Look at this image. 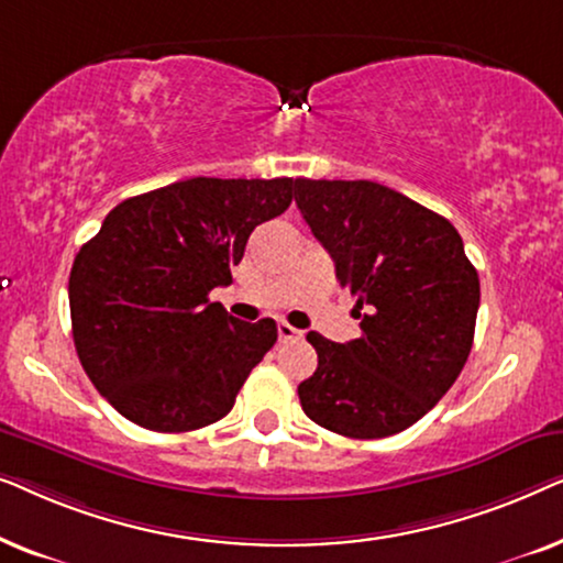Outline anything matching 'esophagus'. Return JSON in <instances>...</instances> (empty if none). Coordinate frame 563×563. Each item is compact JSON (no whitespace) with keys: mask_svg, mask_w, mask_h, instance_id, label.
<instances>
[{"mask_svg":"<svg viewBox=\"0 0 563 563\" xmlns=\"http://www.w3.org/2000/svg\"><path fill=\"white\" fill-rule=\"evenodd\" d=\"M276 330H279V341H282V343L295 341V338H302V333H299L297 328H291L289 322H279V325H276Z\"/></svg>","mask_w":563,"mask_h":563,"instance_id":"obj_1","label":"esophagus"}]
</instances>
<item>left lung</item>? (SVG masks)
<instances>
[{
  "mask_svg": "<svg viewBox=\"0 0 563 563\" xmlns=\"http://www.w3.org/2000/svg\"><path fill=\"white\" fill-rule=\"evenodd\" d=\"M295 202L361 318L356 341L307 333L318 368L297 387L302 410L345 438L395 435L433 410L466 364L476 268L449 220L384 184L295 179Z\"/></svg>",
  "mask_w": 563,
  "mask_h": 563,
  "instance_id": "obj_1",
  "label": "left lung"
}]
</instances>
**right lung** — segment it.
<instances>
[{
    "label": "right lung",
    "mask_w": 563,
    "mask_h": 563,
    "mask_svg": "<svg viewBox=\"0 0 563 563\" xmlns=\"http://www.w3.org/2000/svg\"><path fill=\"white\" fill-rule=\"evenodd\" d=\"M291 179H197L130 197L76 253L74 345L99 395L135 426L187 433L233 410L276 322H241L233 282L253 228L291 205Z\"/></svg>",
    "instance_id": "obj_1"
}]
</instances>
